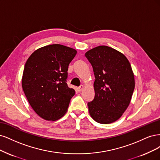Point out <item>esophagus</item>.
Returning a JSON list of instances; mask_svg holds the SVG:
<instances>
[{
  "mask_svg": "<svg viewBox=\"0 0 160 160\" xmlns=\"http://www.w3.org/2000/svg\"><path fill=\"white\" fill-rule=\"evenodd\" d=\"M83 89H84V86H83V85H81L80 87H78V90L79 92H81Z\"/></svg>",
  "mask_w": 160,
  "mask_h": 160,
  "instance_id": "esophagus-1",
  "label": "esophagus"
}]
</instances>
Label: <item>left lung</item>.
<instances>
[{"mask_svg": "<svg viewBox=\"0 0 160 160\" xmlns=\"http://www.w3.org/2000/svg\"><path fill=\"white\" fill-rule=\"evenodd\" d=\"M95 76L94 100L88 103L90 115L100 123L118 120L130 104L134 75L127 58L114 48L99 46L86 52Z\"/></svg>", "mask_w": 160, "mask_h": 160, "instance_id": "obj_1", "label": "left lung"}]
</instances>
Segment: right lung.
Returning <instances> with one entry per match:
<instances>
[{"mask_svg": "<svg viewBox=\"0 0 160 160\" xmlns=\"http://www.w3.org/2000/svg\"><path fill=\"white\" fill-rule=\"evenodd\" d=\"M76 53L68 46L48 45L35 50L25 64L22 78L24 94L34 111L46 120L62 117L75 94L66 79L68 65Z\"/></svg>", "mask_w": 160, "mask_h": 160, "instance_id": "right-lung-1", "label": "right lung"}]
</instances>
